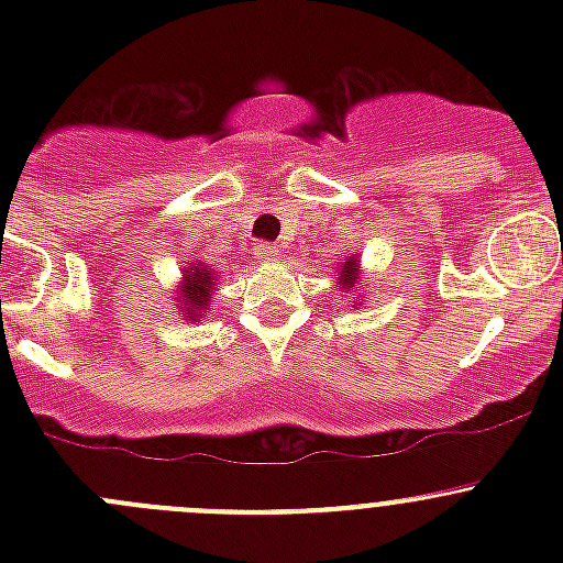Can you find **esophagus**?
I'll return each instance as SVG.
<instances>
[{"label":"esophagus","mask_w":563,"mask_h":563,"mask_svg":"<svg viewBox=\"0 0 563 563\" xmlns=\"http://www.w3.org/2000/svg\"><path fill=\"white\" fill-rule=\"evenodd\" d=\"M255 258H261V261H277L280 258V250H277L275 245H255Z\"/></svg>","instance_id":"esophagus-1"}]
</instances>
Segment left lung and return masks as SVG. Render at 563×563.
Masks as SVG:
<instances>
[{
  "label": "left lung",
  "instance_id": "obj_1",
  "mask_svg": "<svg viewBox=\"0 0 563 563\" xmlns=\"http://www.w3.org/2000/svg\"><path fill=\"white\" fill-rule=\"evenodd\" d=\"M334 277H338V288H343V294H354V308L356 305H362L360 302V297H356V294H360V277H362V266H360V255L356 253H351V255H345V258H340L338 261V266H334Z\"/></svg>",
  "mask_w": 563,
  "mask_h": 563
}]
</instances>
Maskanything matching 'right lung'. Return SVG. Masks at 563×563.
I'll return each mask as SVG.
<instances>
[{"mask_svg":"<svg viewBox=\"0 0 563 563\" xmlns=\"http://www.w3.org/2000/svg\"><path fill=\"white\" fill-rule=\"evenodd\" d=\"M218 269L203 261H190V264L181 269L179 286H174V302H176V313L181 316V321L196 323L201 321L203 316L212 310V299H214V288H218Z\"/></svg>","mask_w":563,"mask_h":563,"instance_id":"add662e5","label":"right lung"}]
</instances>
